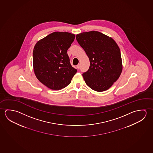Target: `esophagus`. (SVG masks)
I'll return each instance as SVG.
<instances>
[{
	"instance_id": "1",
	"label": "esophagus",
	"mask_w": 153,
	"mask_h": 153,
	"mask_svg": "<svg viewBox=\"0 0 153 153\" xmlns=\"http://www.w3.org/2000/svg\"><path fill=\"white\" fill-rule=\"evenodd\" d=\"M77 68L78 69H79V68H80V65H77Z\"/></svg>"
}]
</instances>
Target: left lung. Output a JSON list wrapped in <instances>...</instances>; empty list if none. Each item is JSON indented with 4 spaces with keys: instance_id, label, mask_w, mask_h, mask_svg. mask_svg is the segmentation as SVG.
Masks as SVG:
<instances>
[{
    "instance_id": "1",
    "label": "left lung",
    "mask_w": 153,
    "mask_h": 153,
    "mask_svg": "<svg viewBox=\"0 0 153 153\" xmlns=\"http://www.w3.org/2000/svg\"><path fill=\"white\" fill-rule=\"evenodd\" d=\"M76 40L89 58L88 70L83 73L88 86L97 92L107 90L120 77L122 71L120 48L115 40L102 33H80Z\"/></svg>"
}]
</instances>
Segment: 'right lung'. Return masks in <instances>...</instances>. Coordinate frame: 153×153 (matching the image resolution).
<instances>
[{
    "label": "right lung",
    "mask_w": 153,
    "mask_h": 153,
    "mask_svg": "<svg viewBox=\"0 0 153 153\" xmlns=\"http://www.w3.org/2000/svg\"><path fill=\"white\" fill-rule=\"evenodd\" d=\"M75 38L70 33L54 32L38 41L34 47L33 66L36 76L52 90L65 88L77 73L67 53Z\"/></svg>",
    "instance_id": "right-lung-1"
}]
</instances>
